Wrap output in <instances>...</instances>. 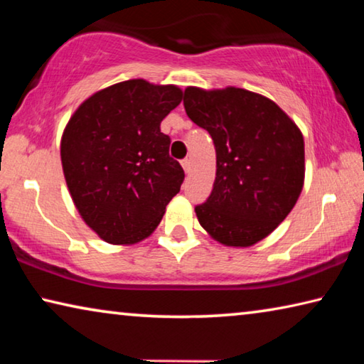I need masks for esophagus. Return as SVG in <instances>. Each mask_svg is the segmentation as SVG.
I'll return each instance as SVG.
<instances>
[{"mask_svg": "<svg viewBox=\"0 0 364 364\" xmlns=\"http://www.w3.org/2000/svg\"><path fill=\"white\" fill-rule=\"evenodd\" d=\"M181 165H183L184 171H186V173H189V171H191V160L189 159H184L183 162H181Z\"/></svg>", "mask_w": 364, "mask_h": 364, "instance_id": "esophagus-1", "label": "esophagus"}]
</instances>
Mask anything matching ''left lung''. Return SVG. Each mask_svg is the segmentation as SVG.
I'll return each instance as SVG.
<instances>
[{"label": "left lung", "mask_w": 364, "mask_h": 364, "mask_svg": "<svg viewBox=\"0 0 364 364\" xmlns=\"http://www.w3.org/2000/svg\"><path fill=\"white\" fill-rule=\"evenodd\" d=\"M183 102L217 151L212 194L196 207L197 220L226 247L260 242L291 213L304 189V134L274 101L236 86H188Z\"/></svg>", "instance_id": "8db88e82"}]
</instances>
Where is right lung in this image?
<instances>
[{"label": "right lung", "mask_w": 364, "mask_h": 364, "mask_svg": "<svg viewBox=\"0 0 364 364\" xmlns=\"http://www.w3.org/2000/svg\"><path fill=\"white\" fill-rule=\"evenodd\" d=\"M176 85L125 80L80 104L60 138V162L73 205L102 241L149 237L184 171L168 156L160 122L181 102Z\"/></svg>", "instance_id": "1"}]
</instances>
